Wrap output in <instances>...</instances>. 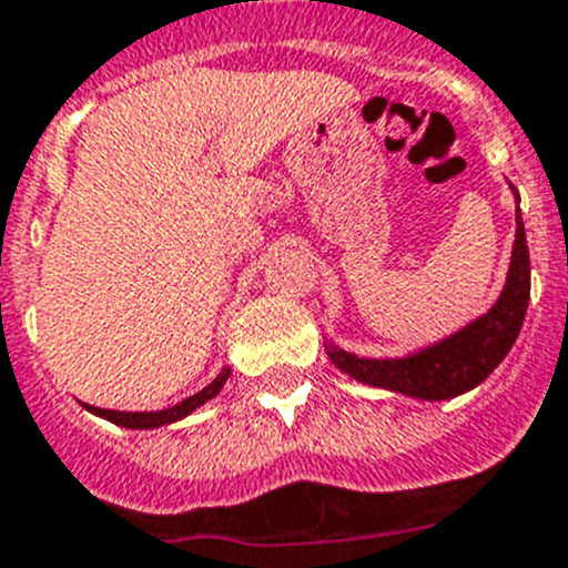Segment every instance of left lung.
<instances>
[{
  "label": "left lung",
  "mask_w": 568,
  "mask_h": 568,
  "mask_svg": "<svg viewBox=\"0 0 568 568\" xmlns=\"http://www.w3.org/2000/svg\"><path fill=\"white\" fill-rule=\"evenodd\" d=\"M529 287V247H526L524 219L518 213L509 278H506L498 304L484 318L471 321L469 327L455 333L453 338L440 341V344L429 346L418 355H409V358H358V355H349L344 349H335V346H329L327 355L341 373L353 375L361 384L384 386L393 393L424 400L455 398V395L466 393V389L489 378L491 369L506 358L520 327H524Z\"/></svg>",
  "instance_id": "left-lung-1"
}]
</instances>
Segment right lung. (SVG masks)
<instances>
[{
  "instance_id": "1",
  "label": "right lung",
  "mask_w": 568,
  "mask_h": 568,
  "mask_svg": "<svg viewBox=\"0 0 568 568\" xmlns=\"http://www.w3.org/2000/svg\"><path fill=\"white\" fill-rule=\"evenodd\" d=\"M227 378H230V369H224V373L219 375V378H215L213 384L204 386L202 393L193 395V398H187V400H182V404H179V406H170V409H162V413H115V409H99V406H88V404H84V406H88L90 413L102 415V418L113 420V424H119V426H128V429H153V426L173 424V420H179V418H184V415L193 413L195 406H202L204 400L215 398V395H219V389H222L224 381H227Z\"/></svg>"
}]
</instances>
